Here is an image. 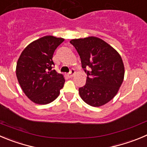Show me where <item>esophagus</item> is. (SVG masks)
Returning a JSON list of instances; mask_svg holds the SVG:
<instances>
[{
	"instance_id": "obj_1",
	"label": "esophagus",
	"mask_w": 147,
	"mask_h": 147,
	"mask_svg": "<svg viewBox=\"0 0 147 147\" xmlns=\"http://www.w3.org/2000/svg\"><path fill=\"white\" fill-rule=\"evenodd\" d=\"M75 74V71L74 69H72L70 70V72H69V73L67 74V76L69 77V78H72V77L74 76V75Z\"/></svg>"
}]
</instances>
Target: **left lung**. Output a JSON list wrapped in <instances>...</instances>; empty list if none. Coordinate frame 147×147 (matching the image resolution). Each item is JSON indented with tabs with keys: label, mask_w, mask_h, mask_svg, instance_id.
I'll return each mask as SVG.
<instances>
[{
	"label": "left lung",
	"mask_w": 147,
	"mask_h": 147,
	"mask_svg": "<svg viewBox=\"0 0 147 147\" xmlns=\"http://www.w3.org/2000/svg\"><path fill=\"white\" fill-rule=\"evenodd\" d=\"M80 55L82 67L87 73L86 83L79 88L82 99L98 107L116 96L123 83L125 67L120 55L105 40L90 36L71 40ZM89 67L91 70L85 69Z\"/></svg>",
	"instance_id": "left-lung-1"
}]
</instances>
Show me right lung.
I'll use <instances>...</instances> for the list:
<instances>
[{"label":"right lung","instance_id":"obj_1","mask_svg":"<svg viewBox=\"0 0 147 147\" xmlns=\"http://www.w3.org/2000/svg\"><path fill=\"white\" fill-rule=\"evenodd\" d=\"M64 40L52 35L42 37L30 42L18 59V82L27 98L37 105L54 101L64 86V75L52 70L53 53Z\"/></svg>","mask_w":147,"mask_h":147}]
</instances>
